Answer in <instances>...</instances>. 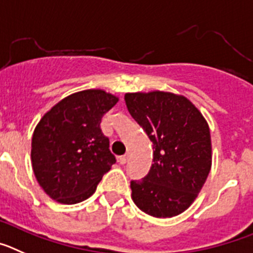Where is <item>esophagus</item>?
<instances>
[{
  "mask_svg": "<svg viewBox=\"0 0 253 253\" xmlns=\"http://www.w3.org/2000/svg\"><path fill=\"white\" fill-rule=\"evenodd\" d=\"M127 160H128V154L122 155V156H120V158H118V163L121 164V165H125V164L127 163Z\"/></svg>",
  "mask_w": 253,
  "mask_h": 253,
  "instance_id": "34e87169",
  "label": "esophagus"
}]
</instances>
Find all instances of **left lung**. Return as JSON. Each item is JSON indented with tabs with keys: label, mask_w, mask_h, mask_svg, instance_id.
<instances>
[{
	"label": "left lung",
	"mask_w": 253,
	"mask_h": 253,
	"mask_svg": "<svg viewBox=\"0 0 253 253\" xmlns=\"http://www.w3.org/2000/svg\"><path fill=\"white\" fill-rule=\"evenodd\" d=\"M125 101L154 146L149 174L131 180L132 199L152 217L180 214L194 202L211 171L208 124L183 95L160 90L127 93Z\"/></svg>",
	"instance_id": "1"
}]
</instances>
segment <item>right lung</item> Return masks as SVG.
Instances as JSON below:
<instances>
[{"label":"right lung","mask_w":253,"mask_h":253,"mask_svg":"<svg viewBox=\"0 0 253 253\" xmlns=\"http://www.w3.org/2000/svg\"><path fill=\"white\" fill-rule=\"evenodd\" d=\"M118 98L101 89L68 95L36 126L31 142L34 174L44 192L63 204L89 198L116 163L102 117Z\"/></svg>","instance_id":"right-lung-1"}]
</instances>
